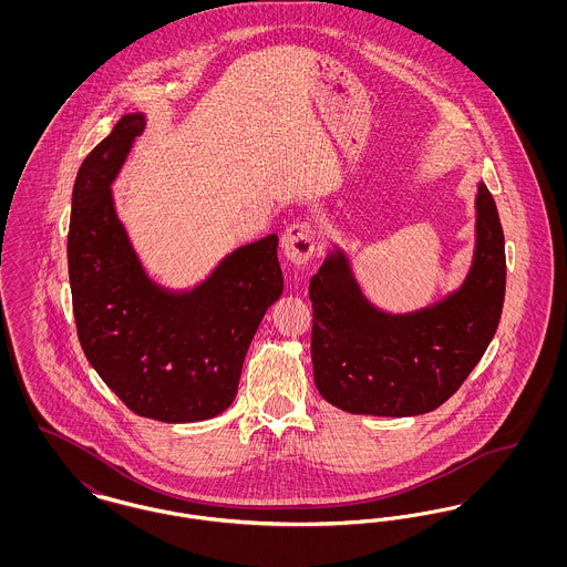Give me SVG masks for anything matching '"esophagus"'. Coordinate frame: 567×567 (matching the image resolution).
<instances>
[{
	"label": "esophagus",
	"mask_w": 567,
	"mask_h": 567,
	"mask_svg": "<svg viewBox=\"0 0 567 567\" xmlns=\"http://www.w3.org/2000/svg\"><path fill=\"white\" fill-rule=\"evenodd\" d=\"M282 250H285V257L301 266V264H308L310 257L315 255L317 250V231L310 223L301 220V223H293L285 236H282Z\"/></svg>",
	"instance_id": "1"
}]
</instances>
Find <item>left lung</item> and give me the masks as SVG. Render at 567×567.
<instances>
[{"instance_id":"obj_1","label":"left lung","mask_w":567,"mask_h":567,"mask_svg":"<svg viewBox=\"0 0 567 567\" xmlns=\"http://www.w3.org/2000/svg\"><path fill=\"white\" fill-rule=\"evenodd\" d=\"M312 365L319 393L352 414L414 416L444 404L491 344L506 293L504 229L478 185L476 252L457 293L412 315H384L361 296L347 257L310 280Z\"/></svg>"}]
</instances>
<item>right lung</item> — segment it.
I'll return each instance as SVG.
<instances>
[{"label":"right lung","mask_w":567,"mask_h":567,"mask_svg":"<svg viewBox=\"0 0 567 567\" xmlns=\"http://www.w3.org/2000/svg\"><path fill=\"white\" fill-rule=\"evenodd\" d=\"M142 130V114H125L74 183L68 270L76 331L89 363L137 416L204 421L234 402L250 340L282 293L278 236L234 250L193 291L157 287L110 193Z\"/></svg>","instance_id":"1"}]
</instances>
